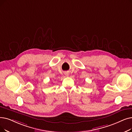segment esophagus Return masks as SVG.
<instances>
[{
	"mask_svg": "<svg viewBox=\"0 0 132 132\" xmlns=\"http://www.w3.org/2000/svg\"><path fill=\"white\" fill-rule=\"evenodd\" d=\"M65 75L66 76H68V75H69V74H68V72H65Z\"/></svg>",
	"mask_w": 132,
	"mask_h": 132,
	"instance_id": "34e87169",
	"label": "esophagus"
}]
</instances>
